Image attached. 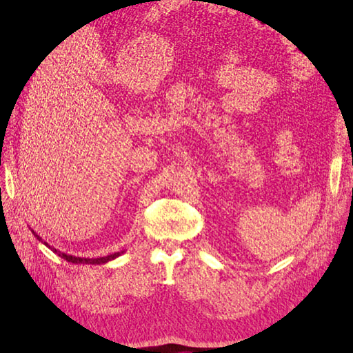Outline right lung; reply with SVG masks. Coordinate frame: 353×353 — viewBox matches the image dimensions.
<instances>
[{
	"label": "right lung",
	"instance_id": "add662e5",
	"mask_svg": "<svg viewBox=\"0 0 353 353\" xmlns=\"http://www.w3.org/2000/svg\"><path fill=\"white\" fill-rule=\"evenodd\" d=\"M32 232V234L40 240V242H43L41 240V237L39 236V234H35V232L34 230H31ZM47 248H50V245L47 243V242H43ZM54 253H57L60 257H63L64 261H67V262H70V263H74V265H103V263H107V262H110V261H114L116 257H119L121 253H124V252H116V253H113V254H108V256H104V257H77V256H71V254H67V253H63V252H60V250H57V249H54V248H50Z\"/></svg>",
	"mask_w": 353,
	"mask_h": 353
}]
</instances>
